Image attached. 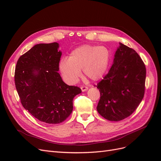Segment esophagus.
<instances>
[{
  "label": "esophagus",
  "mask_w": 161,
  "mask_h": 161,
  "mask_svg": "<svg viewBox=\"0 0 161 161\" xmlns=\"http://www.w3.org/2000/svg\"><path fill=\"white\" fill-rule=\"evenodd\" d=\"M80 89H81V90H82V92H85V91L88 90V87L85 86H82L80 87Z\"/></svg>",
  "instance_id": "34e87169"
}]
</instances>
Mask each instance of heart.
Masks as SVG:
<instances>
[{"mask_svg":"<svg viewBox=\"0 0 161 161\" xmlns=\"http://www.w3.org/2000/svg\"><path fill=\"white\" fill-rule=\"evenodd\" d=\"M111 58V51L105 46L82 45L73 50L69 59L63 58L60 62L59 70L66 82L75 84L84 75L94 81L104 76L108 70Z\"/></svg>","mask_w":161,"mask_h":161,"instance_id":"b5f03b06","label":"heart"}]
</instances>
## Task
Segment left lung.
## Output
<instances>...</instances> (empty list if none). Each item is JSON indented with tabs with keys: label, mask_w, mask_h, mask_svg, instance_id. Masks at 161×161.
Listing matches in <instances>:
<instances>
[{
	"label": "left lung",
	"mask_w": 161,
	"mask_h": 161,
	"mask_svg": "<svg viewBox=\"0 0 161 161\" xmlns=\"http://www.w3.org/2000/svg\"><path fill=\"white\" fill-rule=\"evenodd\" d=\"M145 80L146 67L141 58L119 43L109 72L97 86L101 93L98 113L112 121L128 118L143 99Z\"/></svg>",
	"instance_id": "8db88e82"
}]
</instances>
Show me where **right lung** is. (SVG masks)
<instances>
[{
    "label": "right lung",
    "instance_id": "add662e5",
    "mask_svg": "<svg viewBox=\"0 0 161 161\" xmlns=\"http://www.w3.org/2000/svg\"><path fill=\"white\" fill-rule=\"evenodd\" d=\"M59 43H39L17 61L14 82L21 104L36 119L49 124L66 120L73 109L78 86H69L58 73Z\"/></svg>",
    "mask_w": 161,
    "mask_h": 161
}]
</instances>
